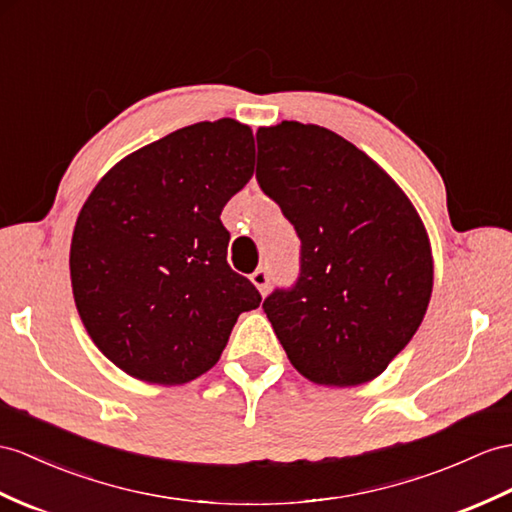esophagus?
<instances>
[{
	"instance_id": "esophagus-1",
	"label": "esophagus",
	"mask_w": 512,
	"mask_h": 512,
	"mask_svg": "<svg viewBox=\"0 0 512 512\" xmlns=\"http://www.w3.org/2000/svg\"><path fill=\"white\" fill-rule=\"evenodd\" d=\"M249 280L254 282V286L256 289L260 291V293H267L269 291V269L267 267H258L252 276H249Z\"/></svg>"
}]
</instances>
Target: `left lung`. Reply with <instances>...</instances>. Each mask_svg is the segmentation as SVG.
Instances as JSON below:
<instances>
[{
    "label": "left lung",
    "mask_w": 512,
    "mask_h": 512,
    "mask_svg": "<svg viewBox=\"0 0 512 512\" xmlns=\"http://www.w3.org/2000/svg\"><path fill=\"white\" fill-rule=\"evenodd\" d=\"M256 143L260 189L302 241L295 284L263 302L273 332L310 382H369L428 310L426 228L386 171L332 130L282 121Z\"/></svg>",
    "instance_id": "left-lung-1"
}]
</instances>
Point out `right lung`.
<instances>
[{
    "label": "right lung",
    "instance_id": "obj_1",
    "mask_svg": "<svg viewBox=\"0 0 512 512\" xmlns=\"http://www.w3.org/2000/svg\"><path fill=\"white\" fill-rule=\"evenodd\" d=\"M254 173V134L202 121L117 162L71 239L73 299L86 332L132 378L184 384L213 367L260 293L228 265L223 206Z\"/></svg>",
    "mask_w": 512,
    "mask_h": 512
}]
</instances>
